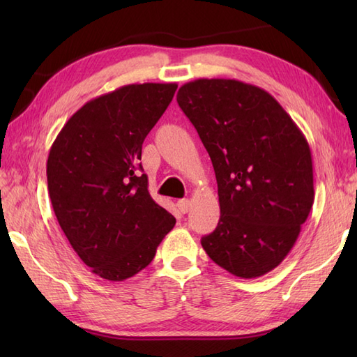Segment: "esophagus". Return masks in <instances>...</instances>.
<instances>
[{"instance_id":"34e87169","label":"esophagus","mask_w":357,"mask_h":357,"mask_svg":"<svg viewBox=\"0 0 357 357\" xmlns=\"http://www.w3.org/2000/svg\"><path fill=\"white\" fill-rule=\"evenodd\" d=\"M190 206H192V204H190V201H188V199L178 201V208H179L181 213H184V215L187 213L188 210H190Z\"/></svg>"}]
</instances>
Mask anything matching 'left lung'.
I'll return each mask as SVG.
<instances>
[{
    "label": "left lung",
    "instance_id": "8db88e82",
    "mask_svg": "<svg viewBox=\"0 0 357 357\" xmlns=\"http://www.w3.org/2000/svg\"><path fill=\"white\" fill-rule=\"evenodd\" d=\"M176 101L216 174L221 216L202 248L234 276L267 275L290 253L314 201L304 133L268 92L238 79L190 81Z\"/></svg>",
    "mask_w": 357,
    "mask_h": 357
}]
</instances>
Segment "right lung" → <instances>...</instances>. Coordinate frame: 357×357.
<instances>
[{
	"label": "right lung",
	"instance_id": "1",
	"mask_svg": "<svg viewBox=\"0 0 357 357\" xmlns=\"http://www.w3.org/2000/svg\"><path fill=\"white\" fill-rule=\"evenodd\" d=\"M178 84L123 86L73 113L47 158L53 211L92 273L119 282L153 261L176 219L151 198L142 142Z\"/></svg>",
	"mask_w": 357,
	"mask_h": 357
}]
</instances>
